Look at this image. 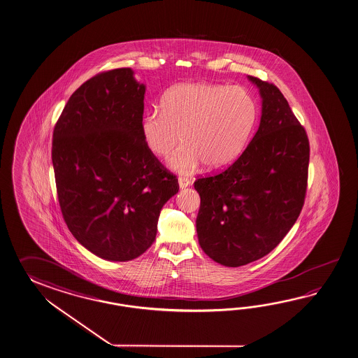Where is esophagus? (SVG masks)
Listing matches in <instances>:
<instances>
[{"instance_id":"obj_1","label":"esophagus","mask_w":358,"mask_h":358,"mask_svg":"<svg viewBox=\"0 0 358 358\" xmlns=\"http://www.w3.org/2000/svg\"><path fill=\"white\" fill-rule=\"evenodd\" d=\"M178 185H180V189H186L191 185V181L189 178H185V177H178Z\"/></svg>"}]
</instances>
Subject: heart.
Masks as SVG:
<instances>
[{"label":"heart","instance_id":"b5f03b06","mask_svg":"<svg viewBox=\"0 0 358 358\" xmlns=\"http://www.w3.org/2000/svg\"><path fill=\"white\" fill-rule=\"evenodd\" d=\"M161 108L141 118V136L161 158L182 140L168 166L186 175L203 163L212 171L231 166L245 152L257 121L255 99L238 85L177 84L163 95Z\"/></svg>","mask_w":358,"mask_h":358}]
</instances>
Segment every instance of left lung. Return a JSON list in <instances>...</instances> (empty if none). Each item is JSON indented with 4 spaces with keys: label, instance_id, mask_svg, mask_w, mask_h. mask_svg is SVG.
I'll return each mask as SVG.
<instances>
[{
    "label": "left lung",
    "instance_id": "1",
    "mask_svg": "<svg viewBox=\"0 0 358 358\" xmlns=\"http://www.w3.org/2000/svg\"><path fill=\"white\" fill-rule=\"evenodd\" d=\"M262 96V118L241 157L217 175L197 178L199 243L224 266L268 255L285 238L305 203L310 145L280 90L248 76Z\"/></svg>",
    "mask_w": 358,
    "mask_h": 358
}]
</instances>
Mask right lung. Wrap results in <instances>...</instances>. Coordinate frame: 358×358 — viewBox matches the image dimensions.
I'll return each instance as SVG.
<instances>
[{
    "instance_id": "1",
    "label": "right lung",
    "mask_w": 358,
    "mask_h": 358,
    "mask_svg": "<svg viewBox=\"0 0 358 358\" xmlns=\"http://www.w3.org/2000/svg\"><path fill=\"white\" fill-rule=\"evenodd\" d=\"M145 85L130 67L98 73L76 89L53 131L61 212L92 254L129 262L152 246L163 205L178 192L141 136Z\"/></svg>"
}]
</instances>
